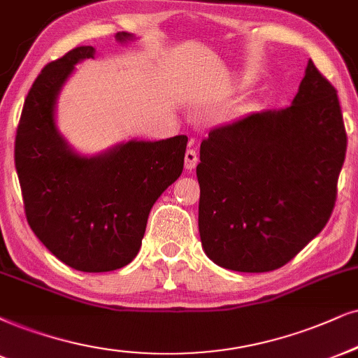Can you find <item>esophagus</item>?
<instances>
[{
  "instance_id": "obj_1",
  "label": "esophagus",
  "mask_w": 358,
  "mask_h": 358,
  "mask_svg": "<svg viewBox=\"0 0 358 358\" xmlns=\"http://www.w3.org/2000/svg\"><path fill=\"white\" fill-rule=\"evenodd\" d=\"M198 164V153L193 148H188L187 153H185V169L192 171Z\"/></svg>"
}]
</instances>
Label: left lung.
<instances>
[{"label":"left lung","instance_id":"1","mask_svg":"<svg viewBox=\"0 0 358 358\" xmlns=\"http://www.w3.org/2000/svg\"><path fill=\"white\" fill-rule=\"evenodd\" d=\"M345 152L337 90L312 61L291 106L213 129L196 166L206 256L238 273L291 261L327 224Z\"/></svg>","mask_w":358,"mask_h":358}]
</instances>
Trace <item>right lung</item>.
<instances>
[{"label":"right lung","instance_id":"right-lung-1","mask_svg":"<svg viewBox=\"0 0 358 358\" xmlns=\"http://www.w3.org/2000/svg\"><path fill=\"white\" fill-rule=\"evenodd\" d=\"M94 54L76 48L41 71L21 112L15 165L39 241L72 269L107 273L137 256L153 203L182 175L188 137L130 140L94 157L72 150L56 127V101L74 66Z\"/></svg>","mask_w":358,"mask_h":358}]
</instances>
